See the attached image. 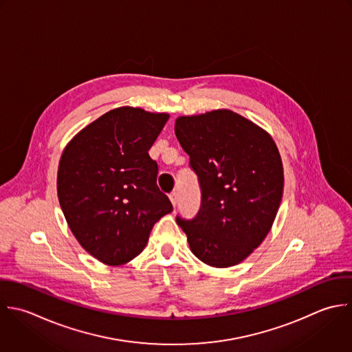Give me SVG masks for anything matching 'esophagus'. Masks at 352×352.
Segmentation results:
<instances>
[{"label": "esophagus", "instance_id": "34e87169", "mask_svg": "<svg viewBox=\"0 0 352 352\" xmlns=\"http://www.w3.org/2000/svg\"><path fill=\"white\" fill-rule=\"evenodd\" d=\"M170 201H171V204L175 207L177 206V203H178V193L177 192H173V193H170Z\"/></svg>", "mask_w": 352, "mask_h": 352}]
</instances>
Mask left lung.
<instances>
[{"instance_id":"1","label":"left lung","mask_w":352,"mask_h":352,"mask_svg":"<svg viewBox=\"0 0 352 352\" xmlns=\"http://www.w3.org/2000/svg\"><path fill=\"white\" fill-rule=\"evenodd\" d=\"M174 129L201 188L197 215L177 217V223L203 263L236 266L263 243L280 208L278 148L266 130L230 109L179 116Z\"/></svg>"}]
</instances>
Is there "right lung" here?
Wrapping results in <instances>:
<instances>
[{"mask_svg": "<svg viewBox=\"0 0 352 352\" xmlns=\"http://www.w3.org/2000/svg\"><path fill=\"white\" fill-rule=\"evenodd\" d=\"M168 118L115 108L82 129L61 153L60 207L82 248L104 265L120 266L140 255L153 225L173 211L148 153Z\"/></svg>", "mask_w": 352, "mask_h": 352, "instance_id": "right-lung-1", "label": "right lung"}]
</instances>
